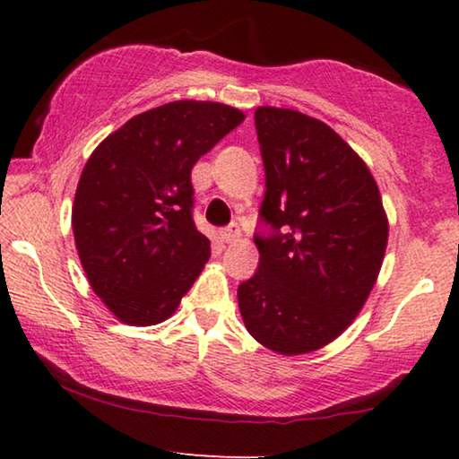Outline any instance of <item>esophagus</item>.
I'll return each instance as SVG.
<instances>
[{
    "instance_id": "1",
    "label": "esophagus",
    "mask_w": 459,
    "mask_h": 459,
    "mask_svg": "<svg viewBox=\"0 0 459 459\" xmlns=\"http://www.w3.org/2000/svg\"><path fill=\"white\" fill-rule=\"evenodd\" d=\"M219 238H221V242H225V244H231V242L240 240V225L231 223L230 228H225V230L219 231Z\"/></svg>"
}]
</instances>
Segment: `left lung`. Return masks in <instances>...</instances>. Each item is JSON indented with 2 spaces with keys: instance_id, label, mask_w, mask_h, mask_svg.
Instances as JSON below:
<instances>
[{
  "instance_id": "obj_1",
  "label": "left lung",
  "mask_w": 459,
  "mask_h": 459,
  "mask_svg": "<svg viewBox=\"0 0 459 459\" xmlns=\"http://www.w3.org/2000/svg\"><path fill=\"white\" fill-rule=\"evenodd\" d=\"M265 165L255 236L259 269L238 286L250 336L280 355L325 347L353 324L378 278L388 219L374 175L334 129L299 110L259 106Z\"/></svg>"
}]
</instances>
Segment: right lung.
Segmentation results:
<instances>
[{"label":"right lung","mask_w":459,"mask_h":459,"mask_svg":"<svg viewBox=\"0 0 459 459\" xmlns=\"http://www.w3.org/2000/svg\"><path fill=\"white\" fill-rule=\"evenodd\" d=\"M244 121L219 102L162 104L93 150L73 204V234L91 290L129 325L171 317L211 256L194 225L192 167Z\"/></svg>","instance_id":"add662e5"}]
</instances>
